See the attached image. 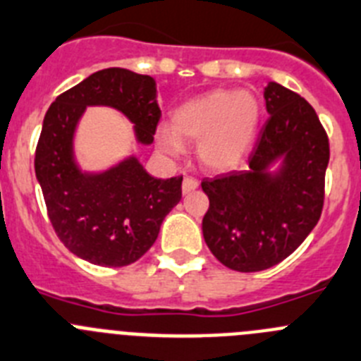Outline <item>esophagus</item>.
Wrapping results in <instances>:
<instances>
[{"label":"esophagus","instance_id":"obj_1","mask_svg":"<svg viewBox=\"0 0 361 361\" xmlns=\"http://www.w3.org/2000/svg\"><path fill=\"white\" fill-rule=\"evenodd\" d=\"M197 180L196 178H192V176H185V180H183V192L185 194H188V192H192V190H196L197 188Z\"/></svg>","mask_w":361,"mask_h":361}]
</instances>
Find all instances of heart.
Segmentation results:
<instances>
[{"label":"heart","mask_w":361,"mask_h":361,"mask_svg":"<svg viewBox=\"0 0 361 361\" xmlns=\"http://www.w3.org/2000/svg\"><path fill=\"white\" fill-rule=\"evenodd\" d=\"M259 122L261 106L253 93L216 90L180 106L173 115L174 131L160 128L158 144L167 154H180L183 142H200V160L216 171H228L252 149Z\"/></svg>","instance_id":"b5f03b06"}]
</instances>
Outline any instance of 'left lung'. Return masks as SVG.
Wrapping results in <instances>:
<instances>
[{
  "instance_id": "obj_1",
  "label": "left lung",
  "mask_w": 361,
  "mask_h": 361,
  "mask_svg": "<svg viewBox=\"0 0 361 361\" xmlns=\"http://www.w3.org/2000/svg\"><path fill=\"white\" fill-rule=\"evenodd\" d=\"M266 124L248 171L201 181L210 207L203 237L214 257L250 274L284 261L317 226L324 209L329 138L306 99L277 82L264 90ZM283 158L277 175L267 167Z\"/></svg>"
}]
</instances>
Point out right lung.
Listing matches in <instances>:
<instances>
[{
    "label": "right lung",
    "instance_id": "add662e5",
    "mask_svg": "<svg viewBox=\"0 0 361 361\" xmlns=\"http://www.w3.org/2000/svg\"><path fill=\"white\" fill-rule=\"evenodd\" d=\"M86 106L118 109L138 142L151 144L161 116L157 82L124 68L97 71L54 100L35 147V176L57 237L84 261L120 268L154 245L164 217L180 203L183 176L152 178L136 158L106 173H80L73 133Z\"/></svg>",
    "mask_w": 361,
    "mask_h": 361
}]
</instances>
